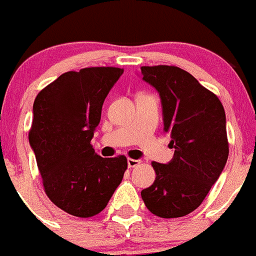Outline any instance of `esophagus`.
Returning a JSON list of instances; mask_svg holds the SVG:
<instances>
[{"label":"esophagus","instance_id":"1","mask_svg":"<svg viewBox=\"0 0 256 256\" xmlns=\"http://www.w3.org/2000/svg\"><path fill=\"white\" fill-rule=\"evenodd\" d=\"M140 164V160H134V158H128V168H135Z\"/></svg>","mask_w":256,"mask_h":256}]
</instances>
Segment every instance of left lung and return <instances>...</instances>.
<instances>
[{
    "mask_svg": "<svg viewBox=\"0 0 256 256\" xmlns=\"http://www.w3.org/2000/svg\"><path fill=\"white\" fill-rule=\"evenodd\" d=\"M143 80L158 92L164 132L174 156L154 161V182L142 190L146 207L158 218L186 216L204 200L229 154L226 118L218 98L177 66H142Z\"/></svg>",
    "mask_w": 256,
    "mask_h": 256,
    "instance_id": "1",
    "label": "left lung"
}]
</instances>
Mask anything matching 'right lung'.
Wrapping results in <instances>:
<instances>
[{"label": "right lung", "mask_w": 256, "mask_h": 256, "mask_svg": "<svg viewBox=\"0 0 256 256\" xmlns=\"http://www.w3.org/2000/svg\"><path fill=\"white\" fill-rule=\"evenodd\" d=\"M124 70L86 68L60 75L38 92L28 139L45 194L76 218L106 207L121 184L128 158H104L91 146L102 108Z\"/></svg>", "instance_id": "right-lung-1"}]
</instances>
